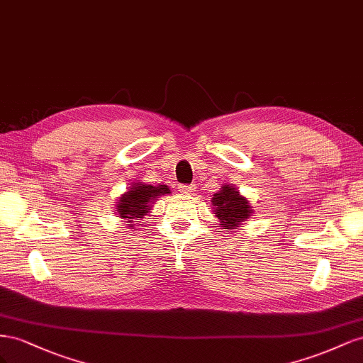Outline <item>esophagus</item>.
Masks as SVG:
<instances>
[{"instance_id": "obj_1", "label": "esophagus", "mask_w": 363, "mask_h": 363, "mask_svg": "<svg viewBox=\"0 0 363 363\" xmlns=\"http://www.w3.org/2000/svg\"><path fill=\"white\" fill-rule=\"evenodd\" d=\"M194 190L193 185H178V191L181 194H190Z\"/></svg>"}]
</instances>
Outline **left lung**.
Returning a JSON list of instances; mask_svg holds the SVG:
<instances>
[{
  "label": "left lung",
  "instance_id": "1",
  "mask_svg": "<svg viewBox=\"0 0 363 363\" xmlns=\"http://www.w3.org/2000/svg\"><path fill=\"white\" fill-rule=\"evenodd\" d=\"M211 203L213 214L219 219L222 230H237L254 213L251 202L233 184H225L214 193Z\"/></svg>",
  "mask_w": 363,
  "mask_h": 363
}]
</instances>
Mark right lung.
I'll use <instances>...</instances> for the list:
<instances>
[{"instance_id":"1","label":"right lung","mask_w":363,"mask_h":363,"mask_svg":"<svg viewBox=\"0 0 363 363\" xmlns=\"http://www.w3.org/2000/svg\"><path fill=\"white\" fill-rule=\"evenodd\" d=\"M164 194H170L167 185H150L146 182H133L128 191H124L116 205L117 217L123 219L128 226L133 228V220L143 219V216L150 213L153 203Z\"/></svg>"}]
</instances>
